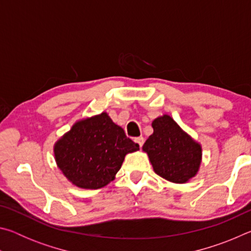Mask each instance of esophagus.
I'll return each instance as SVG.
<instances>
[{
	"mask_svg": "<svg viewBox=\"0 0 251 251\" xmlns=\"http://www.w3.org/2000/svg\"><path fill=\"white\" fill-rule=\"evenodd\" d=\"M135 142L138 144L139 147H142L144 145V142H145V139H144V137H142V136H141V137H136Z\"/></svg>",
	"mask_w": 251,
	"mask_h": 251,
	"instance_id": "esophagus-1",
	"label": "esophagus"
}]
</instances>
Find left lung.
<instances>
[{"mask_svg":"<svg viewBox=\"0 0 251 251\" xmlns=\"http://www.w3.org/2000/svg\"><path fill=\"white\" fill-rule=\"evenodd\" d=\"M152 133L143 146L155 173L169 181L184 184L196 175L201 161V147L171 116L152 122Z\"/></svg>","mask_w":251,"mask_h":251,"instance_id":"8db88e82","label":"left lung"}]
</instances>
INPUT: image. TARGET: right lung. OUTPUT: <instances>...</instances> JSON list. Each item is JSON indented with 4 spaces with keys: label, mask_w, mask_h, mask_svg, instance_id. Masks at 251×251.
Wrapping results in <instances>:
<instances>
[{
    "label": "right lung",
    "mask_w": 251,
    "mask_h": 251,
    "mask_svg": "<svg viewBox=\"0 0 251 251\" xmlns=\"http://www.w3.org/2000/svg\"><path fill=\"white\" fill-rule=\"evenodd\" d=\"M139 150L106 113L79 121L54 146L55 160L67 179L85 189L112 181L126 154Z\"/></svg>",
    "instance_id": "add662e5"
}]
</instances>
